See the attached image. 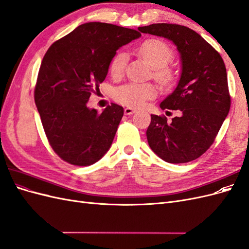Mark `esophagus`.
I'll return each mask as SVG.
<instances>
[{
  "label": "esophagus",
  "instance_id": "1",
  "mask_svg": "<svg viewBox=\"0 0 249 249\" xmlns=\"http://www.w3.org/2000/svg\"><path fill=\"white\" fill-rule=\"evenodd\" d=\"M137 110L136 109H133V108H131V107H126V108H124V114L125 115H132V114H134L135 112H136Z\"/></svg>",
  "mask_w": 249,
  "mask_h": 249
}]
</instances>
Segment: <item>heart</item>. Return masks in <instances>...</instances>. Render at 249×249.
<instances>
[{"instance_id":"1","label":"heart","mask_w":249,"mask_h":249,"mask_svg":"<svg viewBox=\"0 0 249 249\" xmlns=\"http://www.w3.org/2000/svg\"><path fill=\"white\" fill-rule=\"evenodd\" d=\"M138 55L154 69L155 80L163 87H169L176 81V72L168 65L173 58L175 52L167 42L159 38H148L137 48ZM125 55L117 53L110 62V73L113 78H120L125 69ZM157 90L152 84H136L131 83L119 87L115 93V100L127 107H141L144 103L153 99Z\"/></svg>"}]
</instances>
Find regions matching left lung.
<instances>
[{
    "instance_id": "left-lung-1",
    "label": "left lung",
    "mask_w": 249,
    "mask_h": 249,
    "mask_svg": "<svg viewBox=\"0 0 249 249\" xmlns=\"http://www.w3.org/2000/svg\"><path fill=\"white\" fill-rule=\"evenodd\" d=\"M138 30L172 40L182 58L178 85L160 105L162 110H177L178 116L167 123L166 116L150 115L148 144L168 163L193 161L213 144L231 108L223 60L209 42L188 27L153 24Z\"/></svg>"
}]
</instances>
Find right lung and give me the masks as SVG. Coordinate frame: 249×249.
Instances as JSON below:
<instances>
[{
    "label": "right lung",
    "instance_id": "obj_1",
    "mask_svg": "<svg viewBox=\"0 0 249 249\" xmlns=\"http://www.w3.org/2000/svg\"><path fill=\"white\" fill-rule=\"evenodd\" d=\"M139 36L137 30L86 22L47 51L34 100L50 145L63 161L89 166L108 152L124 108L112 103L99 113L87 102L100 90L116 51Z\"/></svg>",
    "mask_w": 249,
    "mask_h": 249
}]
</instances>
